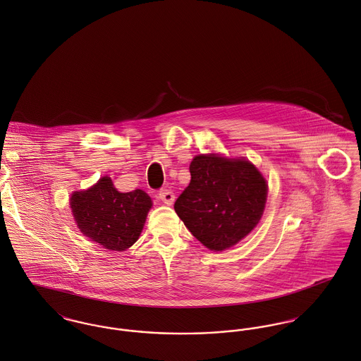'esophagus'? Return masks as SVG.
I'll use <instances>...</instances> for the list:
<instances>
[{"label":"esophagus","mask_w":361,"mask_h":361,"mask_svg":"<svg viewBox=\"0 0 361 361\" xmlns=\"http://www.w3.org/2000/svg\"><path fill=\"white\" fill-rule=\"evenodd\" d=\"M159 198L166 205H171L173 202V200H175V195L171 190H168V189H161L159 192Z\"/></svg>","instance_id":"obj_1"}]
</instances>
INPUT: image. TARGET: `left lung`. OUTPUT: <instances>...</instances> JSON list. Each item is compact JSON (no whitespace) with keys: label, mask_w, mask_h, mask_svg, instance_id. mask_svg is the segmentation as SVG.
I'll list each match as a JSON object with an SVG mask.
<instances>
[{"label":"left lung","mask_w":361,"mask_h":361,"mask_svg":"<svg viewBox=\"0 0 361 361\" xmlns=\"http://www.w3.org/2000/svg\"><path fill=\"white\" fill-rule=\"evenodd\" d=\"M190 183L175 201V212L211 251H224L243 240L262 218L267 185L245 160L197 156Z\"/></svg>","instance_id":"1"}]
</instances>
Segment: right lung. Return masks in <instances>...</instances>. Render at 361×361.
Returning a JSON list of instances; mask_svg holds the SVG:
<instances>
[{"instance_id": "1", "label": "right lung", "mask_w": 361, "mask_h": 361, "mask_svg": "<svg viewBox=\"0 0 361 361\" xmlns=\"http://www.w3.org/2000/svg\"><path fill=\"white\" fill-rule=\"evenodd\" d=\"M70 205L84 235L106 250L124 251L139 238L152 198L139 189L120 193L104 176L91 189L74 192Z\"/></svg>"}]
</instances>
